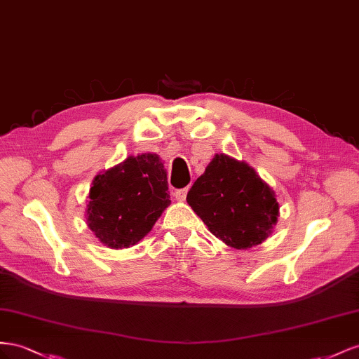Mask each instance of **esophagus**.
Segmentation results:
<instances>
[{"label":"esophagus","instance_id":"esophagus-1","mask_svg":"<svg viewBox=\"0 0 359 359\" xmlns=\"http://www.w3.org/2000/svg\"><path fill=\"white\" fill-rule=\"evenodd\" d=\"M187 196H188V188L174 191V197H176V200H179V201H185Z\"/></svg>","mask_w":359,"mask_h":359}]
</instances>
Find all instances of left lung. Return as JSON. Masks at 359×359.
Returning a JSON list of instances; mask_svg holds the SVG:
<instances>
[{"mask_svg": "<svg viewBox=\"0 0 359 359\" xmlns=\"http://www.w3.org/2000/svg\"><path fill=\"white\" fill-rule=\"evenodd\" d=\"M187 201L212 234L225 245L247 250L272 233L280 215L272 188L247 162L215 155L194 182Z\"/></svg>", "mask_w": 359, "mask_h": 359, "instance_id": "left-lung-1", "label": "left lung"}]
</instances>
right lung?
I'll use <instances>...</instances> for the list:
<instances>
[{
	"label": "right lung",
	"instance_id": "1",
	"mask_svg": "<svg viewBox=\"0 0 359 359\" xmlns=\"http://www.w3.org/2000/svg\"><path fill=\"white\" fill-rule=\"evenodd\" d=\"M170 203L161 158L155 153L129 156L93 179L87 225L107 247L129 248L146 236Z\"/></svg>",
	"mask_w": 359,
	"mask_h": 359
}]
</instances>
